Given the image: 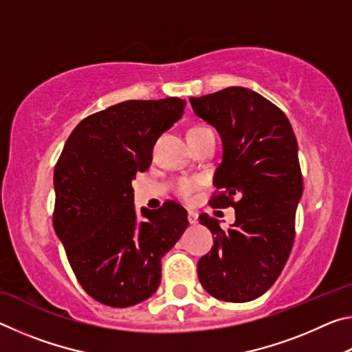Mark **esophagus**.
<instances>
[{"instance_id":"34e87169","label":"esophagus","mask_w":352,"mask_h":352,"mask_svg":"<svg viewBox=\"0 0 352 352\" xmlns=\"http://www.w3.org/2000/svg\"><path fill=\"white\" fill-rule=\"evenodd\" d=\"M188 220L190 225H195L199 222V214L195 211H188Z\"/></svg>"}]
</instances>
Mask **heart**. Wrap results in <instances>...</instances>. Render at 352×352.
Wrapping results in <instances>:
<instances>
[{
  "mask_svg": "<svg viewBox=\"0 0 352 352\" xmlns=\"http://www.w3.org/2000/svg\"><path fill=\"white\" fill-rule=\"evenodd\" d=\"M199 129H205V127H194L190 130H199ZM200 186V180L199 178H180L177 182V192L182 195L184 199H189L192 195L197 188Z\"/></svg>",
  "mask_w": 352,
  "mask_h": 352,
  "instance_id": "heart-1",
  "label": "heart"
}]
</instances>
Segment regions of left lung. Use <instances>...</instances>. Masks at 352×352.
<instances>
[{
	"label": "left lung",
	"instance_id": "left-lung-1",
	"mask_svg": "<svg viewBox=\"0 0 352 352\" xmlns=\"http://www.w3.org/2000/svg\"><path fill=\"white\" fill-rule=\"evenodd\" d=\"M189 102L222 140L212 182L220 194L211 205L236 210L226 231L217 219L199 217L214 234V247L197 265L200 284L217 300L252 301L281 275L294 243L302 195L295 133L287 116L250 88L228 87Z\"/></svg>",
	"mask_w": 352,
	"mask_h": 352
}]
</instances>
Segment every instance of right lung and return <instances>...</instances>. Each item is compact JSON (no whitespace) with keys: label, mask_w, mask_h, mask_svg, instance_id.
Listing matches in <instances>:
<instances>
[{"label":"right lung","mask_w":352,"mask_h":352,"mask_svg":"<svg viewBox=\"0 0 352 352\" xmlns=\"http://www.w3.org/2000/svg\"><path fill=\"white\" fill-rule=\"evenodd\" d=\"M186 100H126L77 124L54 169V230L77 281L94 300L129 307L162 283V258L188 228V212L168 201L133 205L132 180L152 163L162 133Z\"/></svg>","instance_id":"add662e5"}]
</instances>
